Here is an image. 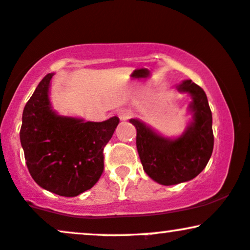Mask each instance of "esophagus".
<instances>
[{"label": "esophagus", "instance_id": "34e87169", "mask_svg": "<svg viewBox=\"0 0 250 250\" xmlns=\"http://www.w3.org/2000/svg\"><path fill=\"white\" fill-rule=\"evenodd\" d=\"M117 116L121 121H127L129 117L131 116V111L128 110V109H121V110L117 113Z\"/></svg>", "mask_w": 250, "mask_h": 250}]
</instances>
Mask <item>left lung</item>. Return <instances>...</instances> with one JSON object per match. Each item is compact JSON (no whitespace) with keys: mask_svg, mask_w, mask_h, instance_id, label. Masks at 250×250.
<instances>
[{"mask_svg":"<svg viewBox=\"0 0 250 250\" xmlns=\"http://www.w3.org/2000/svg\"><path fill=\"white\" fill-rule=\"evenodd\" d=\"M176 89L191 97V121L177 137H166L139 119L129 122L136 128V148L143 170L155 182L173 186L196 177L206 168L214 148L213 116L203 89L185 80Z\"/></svg>","mask_w":250,"mask_h":250,"instance_id":"left-lung-1","label":"left lung"}]
</instances>
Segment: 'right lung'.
Here are the masks:
<instances>
[{
	"label": "right lung",
	"instance_id": "add662e5",
	"mask_svg": "<svg viewBox=\"0 0 250 250\" xmlns=\"http://www.w3.org/2000/svg\"><path fill=\"white\" fill-rule=\"evenodd\" d=\"M48 74L39 83L22 114L20 140L28 170L45 190L73 197L101 177L103 148L119 125L117 116L103 122L63 116L51 107Z\"/></svg>",
	"mask_w": 250,
	"mask_h": 250
}]
</instances>
